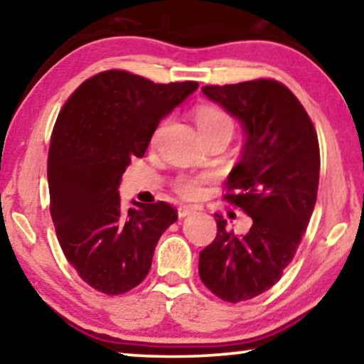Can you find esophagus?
<instances>
[{"label":"esophagus","mask_w":364,"mask_h":364,"mask_svg":"<svg viewBox=\"0 0 364 364\" xmlns=\"http://www.w3.org/2000/svg\"><path fill=\"white\" fill-rule=\"evenodd\" d=\"M192 213H193L192 206H178V210H177V215H178V218H181V220H183V218L192 215Z\"/></svg>","instance_id":"obj_1"}]
</instances>
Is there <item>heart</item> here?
<instances>
[{"label": "heart", "instance_id": "1", "mask_svg": "<svg viewBox=\"0 0 364 364\" xmlns=\"http://www.w3.org/2000/svg\"><path fill=\"white\" fill-rule=\"evenodd\" d=\"M195 122H197L198 132L201 136H208L216 132H229L232 133V120L225 110L211 107V105H201L195 110ZM203 177L197 176H182L177 178L176 188L177 192L187 198H197L203 192Z\"/></svg>", "mask_w": 364, "mask_h": 364}]
</instances>
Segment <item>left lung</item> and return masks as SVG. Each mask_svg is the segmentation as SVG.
Returning <instances> with one entry per match:
<instances>
[{"label": "left lung", "instance_id": "8db88e82", "mask_svg": "<svg viewBox=\"0 0 364 364\" xmlns=\"http://www.w3.org/2000/svg\"><path fill=\"white\" fill-rule=\"evenodd\" d=\"M201 91L244 130L225 195L252 218L244 236L216 216L213 242L200 252L198 273L228 303L252 299L283 275L314 211L321 154L314 125L294 94L273 80L205 86Z\"/></svg>", "mask_w": 364, "mask_h": 364}]
</instances>
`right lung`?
<instances>
[{
    "mask_svg": "<svg viewBox=\"0 0 364 364\" xmlns=\"http://www.w3.org/2000/svg\"><path fill=\"white\" fill-rule=\"evenodd\" d=\"M198 82L156 85L110 70L89 77L58 114L48 149L50 213L61 250L77 275L105 294L146 278L159 237L177 221L164 201L122 210L119 186L143 158L159 122Z\"/></svg>",
    "mask_w": 364,
    "mask_h": 364,
    "instance_id": "add662e5",
    "label": "right lung"
}]
</instances>
